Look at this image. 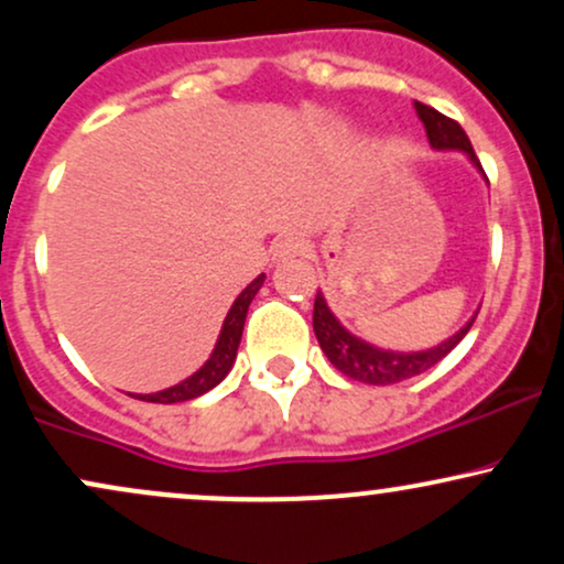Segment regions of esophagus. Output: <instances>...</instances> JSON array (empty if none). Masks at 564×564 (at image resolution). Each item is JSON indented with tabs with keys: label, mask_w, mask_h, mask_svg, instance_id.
<instances>
[{
	"label": "esophagus",
	"mask_w": 564,
	"mask_h": 564,
	"mask_svg": "<svg viewBox=\"0 0 564 564\" xmlns=\"http://www.w3.org/2000/svg\"><path fill=\"white\" fill-rule=\"evenodd\" d=\"M304 251H307V243H304L302 238L286 236V238H281V241H275L273 260L275 262H289V260H294V257H302Z\"/></svg>",
	"instance_id": "obj_1"
}]
</instances>
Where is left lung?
Masks as SVG:
<instances>
[{"label": "left lung", "instance_id": "obj_1", "mask_svg": "<svg viewBox=\"0 0 564 564\" xmlns=\"http://www.w3.org/2000/svg\"><path fill=\"white\" fill-rule=\"evenodd\" d=\"M416 106L419 119L426 129V140H430L432 151H458L467 156V161L475 166L477 172L482 174V180L488 183L485 177L480 161H477L475 151H471V142L467 138L462 127L456 121L443 116L435 108L424 106V102H413ZM477 313L458 328L456 334L443 339L435 347H426V349H387L379 345H371V341L360 339L358 334H352L349 328L341 323L328 307L326 296L323 291H318L315 296V310H313V332L318 336V345L326 358L339 368L341 373L355 381H364V384H398V381L413 379L419 373L430 371L432 366H437L445 355L451 352L458 341L467 336V332L475 323Z\"/></svg>", "mask_w": 564, "mask_h": 564}]
</instances>
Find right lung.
Listing matches in <instances>:
<instances>
[{
    "mask_svg": "<svg viewBox=\"0 0 564 564\" xmlns=\"http://www.w3.org/2000/svg\"><path fill=\"white\" fill-rule=\"evenodd\" d=\"M264 283V273L260 278L246 286L241 294L236 296V302L230 304L228 315H225L223 328H219V336L215 341V349L212 355L206 358V364L193 371L191 377L180 381V384L166 387V390L159 392H148V394H132V398L145 400V403H185V400L200 398L204 392L215 390V387L230 373L232 364H236V355H238V345H241V334H243V323H246V313H249V304L257 296V291L262 289Z\"/></svg>",
    "mask_w": 564,
    "mask_h": 564,
    "instance_id": "1",
    "label": "right lung"
}]
</instances>
